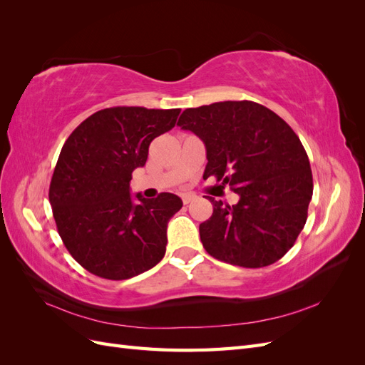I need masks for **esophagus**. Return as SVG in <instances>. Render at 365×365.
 I'll return each mask as SVG.
<instances>
[{
    "instance_id": "34e87169",
    "label": "esophagus",
    "mask_w": 365,
    "mask_h": 365,
    "mask_svg": "<svg viewBox=\"0 0 365 365\" xmlns=\"http://www.w3.org/2000/svg\"><path fill=\"white\" fill-rule=\"evenodd\" d=\"M181 200H182V204L187 205V204H190L195 200V195H182Z\"/></svg>"
}]
</instances>
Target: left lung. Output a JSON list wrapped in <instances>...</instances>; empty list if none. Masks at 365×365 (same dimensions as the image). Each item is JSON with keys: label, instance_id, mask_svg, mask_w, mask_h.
<instances>
[{"label": "left lung", "instance_id": "obj_1", "mask_svg": "<svg viewBox=\"0 0 365 365\" xmlns=\"http://www.w3.org/2000/svg\"><path fill=\"white\" fill-rule=\"evenodd\" d=\"M178 126L204 141V178L215 176L239 195L235 205L207 196L213 215L200 225L205 251L244 268L280 260L306 224L314 192L311 164L292 128L251 101L189 108Z\"/></svg>", "mask_w": 365, "mask_h": 365}]
</instances>
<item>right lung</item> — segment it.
<instances>
[{
  "label": "right lung",
  "mask_w": 365,
  "mask_h": 365,
  "mask_svg": "<svg viewBox=\"0 0 365 365\" xmlns=\"http://www.w3.org/2000/svg\"><path fill=\"white\" fill-rule=\"evenodd\" d=\"M181 109L114 106L83 120L62 146L48 200L73 259L108 280H126L164 257L168 222L182 201L173 193L132 201V172L146 164L153 138Z\"/></svg>",
  "instance_id": "1"
}]
</instances>
